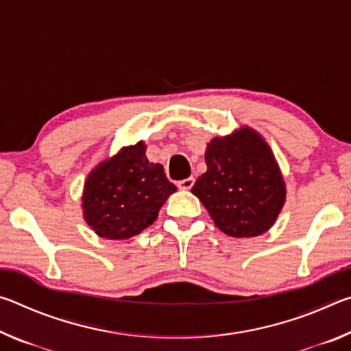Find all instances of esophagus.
I'll list each match as a JSON object with an SVG mask.
<instances>
[{"label":"esophagus","instance_id":"esophagus-1","mask_svg":"<svg viewBox=\"0 0 351 351\" xmlns=\"http://www.w3.org/2000/svg\"><path fill=\"white\" fill-rule=\"evenodd\" d=\"M193 184H195V178L190 176V178H186V180H182V181H178V187L182 189V190H190V189H192Z\"/></svg>","mask_w":351,"mask_h":351}]
</instances>
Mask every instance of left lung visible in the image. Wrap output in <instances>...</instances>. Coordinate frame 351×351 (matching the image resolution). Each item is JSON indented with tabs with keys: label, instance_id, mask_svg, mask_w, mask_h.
<instances>
[{
	"label": "left lung",
	"instance_id": "obj_1",
	"mask_svg": "<svg viewBox=\"0 0 351 351\" xmlns=\"http://www.w3.org/2000/svg\"><path fill=\"white\" fill-rule=\"evenodd\" d=\"M206 164L192 193L217 228L235 239L265 234L285 203V182L268 144L251 128H241L212 139Z\"/></svg>",
	"mask_w": 351,
	"mask_h": 351
}]
</instances>
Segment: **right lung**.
<instances>
[{"mask_svg": "<svg viewBox=\"0 0 351 351\" xmlns=\"http://www.w3.org/2000/svg\"><path fill=\"white\" fill-rule=\"evenodd\" d=\"M173 192L176 187L162 165L148 162L139 142L91 171L85 182L83 213L97 235L125 240L153 224Z\"/></svg>", "mask_w": 351, "mask_h": 351, "instance_id": "right-lung-1", "label": "right lung"}]
</instances>
